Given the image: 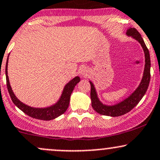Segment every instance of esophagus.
Returning a JSON list of instances; mask_svg holds the SVG:
<instances>
[{"instance_id": "esophagus-1", "label": "esophagus", "mask_w": 160, "mask_h": 160, "mask_svg": "<svg viewBox=\"0 0 160 160\" xmlns=\"http://www.w3.org/2000/svg\"><path fill=\"white\" fill-rule=\"evenodd\" d=\"M89 71L88 68H86V67H83V68H82L80 69V74H81V76L83 77H87L89 75Z\"/></svg>"}]
</instances>
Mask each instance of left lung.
Instances as JSON below:
<instances>
[{"label":"left lung","instance_id":"left-lung-1","mask_svg":"<svg viewBox=\"0 0 160 160\" xmlns=\"http://www.w3.org/2000/svg\"><path fill=\"white\" fill-rule=\"evenodd\" d=\"M127 35L132 36L135 39L138 40L140 43L141 46L143 47V51H144L145 68L144 72H143V79H142L141 83H140L139 87H138V89L128 98H127L122 102L112 106H104L102 103L100 102L97 97V95H96V89L94 88L93 84H92V82H89L91 86L90 98L91 101H92V107L93 108L95 111L98 112L99 114H101V115L118 117L128 113L139 103V102L143 98V96H144L149 87V83H150V58L148 48H147V45H145L144 41L141 37V35L135 28H130V29H128Z\"/></svg>","mask_w":160,"mask_h":160}]
</instances>
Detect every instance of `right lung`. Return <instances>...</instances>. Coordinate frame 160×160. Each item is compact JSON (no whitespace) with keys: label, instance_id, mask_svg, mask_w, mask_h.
Listing matches in <instances>:
<instances>
[{"label":"right lung","instance_id":"obj_1","mask_svg":"<svg viewBox=\"0 0 160 160\" xmlns=\"http://www.w3.org/2000/svg\"><path fill=\"white\" fill-rule=\"evenodd\" d=\"M8 60H7L6 69H5V71H6L7 87H8L9 94H10L12 101L20 110H22L24 113L29 115V116L33 118L44 121L52 120V119L60 116L61 115H62L63 113L65 112L66 110L68 109V106H69L70 99H71V95L72 92H73L75 86L80 82V77H76L67 84L65 87H64V91H63V93L61 95L60 100L55 105H54L53 106L45 108H32V107L26 106V105L21 102L20 100H18V99L16 97L15 95L13 94L11 87H10V83H9V79L8 76Z\"/></svg>","mask_w":160,"mask_h":160}]
</instances>
